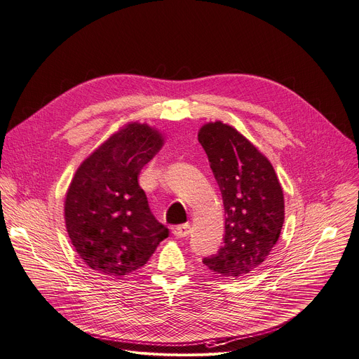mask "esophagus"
<instances>
[{"mask_svg": "<svg viewBox=\"0 0 359 359\" xmlns=\"http://www.w3.org/2000/svg\"><path fill=\"white\" fill-rule=\"evenodd\" d=\"M189 224H182V226H177L172 229V233L175 238H187L189 235Z\"/></svg>", "mask_w": 359, "mask_h": 359, "instance_id": "1", "label": "esophagus"}]
</instances>
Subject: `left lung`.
<instances>
[{"label":"left lung","mask_w":359,"mask_h":359,"mask_svg":"<svg viewBox=\"0 0 359 359\" xmlns=\"http://www.w3.org/2000/svg\"><path fill=\"white\" fill-rule=\"evenodd\" d=\"M224 205L223 246L203 264L219 277L255 271L276 246L284 223V194L273 166L235 128L207 123L198 132Z\"/></svg>","instance_id":"left-lung-1"}]
</instances>
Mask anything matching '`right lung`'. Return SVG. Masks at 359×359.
<instances>
[{
  "mask_svg": "<svg viewBox=\"0 0 359 359\" xmlns=\"http://www.w3.org/2000/svg\"><path fill=\"white\" fill-rule=\"evenodd\" d=\"M162 144L156 129L128 123L79 165L69 184L68 235L79 258L102 276H130L170 235L137 182L142 168Z\"/></svg>",
  "mask_w": 359,
  "mask_h": 359,
  "instance_id": "obj_1",
  "label": "right lung"
}]
</instances>
